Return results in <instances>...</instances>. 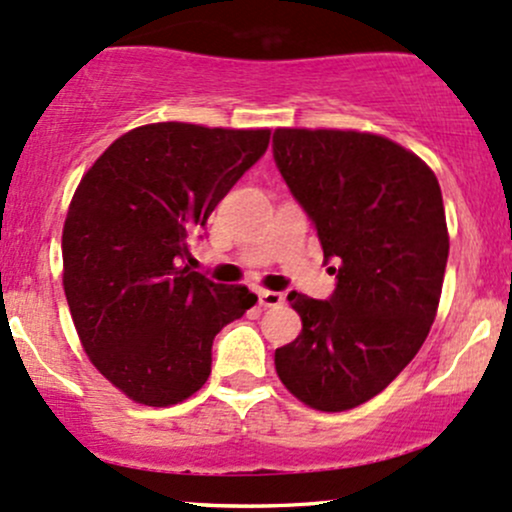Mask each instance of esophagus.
<instances>
[{"instance_id": "obj_1", "label": "esophagus", "mask_w": 512, "mask_h": 512, "mask_svg": "<svg viewBox=\"0 0 512 512\" xmlns=\"http://www.w3.org/2000/svg\"><path fill=\"white\" fill-rule=\"evenodd\" d=\"M257 301H260V306H265V308L282 306V303H284V294H282V291L260 289V291H257Z\"/></svg>"}]
</instances>
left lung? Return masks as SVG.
I'll return each instance as SVG.
<instances>
[{"label": "left lung", "mask_w": 512, "mask_h": 512, "mask_svg": "<svg viewBox=\"0 0 512 512\" xmlns=\"http://www.w3.org/2000/svg\"><path fill=\"white\" fill-rule=\"evenodd\" d=\"M272 150L338 265L328 301L289 294L303 330L274 367L306 406L350 411L384 391L430 333L449 255L440 184L418 155L374 133L277 128Z\"/></svg>", "instance_id": "1"}]
</instances>
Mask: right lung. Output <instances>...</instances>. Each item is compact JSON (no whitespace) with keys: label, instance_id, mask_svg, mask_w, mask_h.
<instances>
[{"label":"right lung","instance_id":"obj_1","mask_svg":"<svg viewBox=\"0 0 512 512\" xmlns=\"http://www.w3.org/2000/svg\"><path fill=\"white\" fill-rule=\"evenodd\" d=\"M267 128L150 123L89 167L63 228V286L84 352L116 389L172 406L206 384L211 345L257 296L184 265L189 240L265 155Z\"/></svg>","mask_w":512,"mask_h":512}]
</instances>
